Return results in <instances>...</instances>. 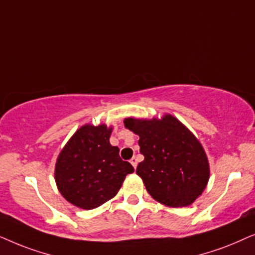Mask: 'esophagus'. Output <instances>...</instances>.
Masks as SVG:
<instances>
[{
    "label": "esophagus",
    "mask_w": 255,
    "mask_h": 255,
    "mask_svg": "<svg viewBox=\"0 0 255 255\" xmlns=\"http://www.w3.org/2000/svg\"><path fill=\"white\" fill-rule=\"evenodd\" d=\"M130 163H131V165H133L134 168H136L137 167V158L136 157H133L130 159Z\"/></svg>",
    "instance_id": "34e87169"
}]
</instances>
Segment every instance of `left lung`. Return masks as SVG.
Segmentation results:
<instances>
[{"instance_id":"8db88e82","label":"left lung","mask_w":255,"mask_h":255,"mask_svg":"<svg viewBox=\"0 0 255 255\" xmlns=\"http://www.w3.org/2000/svg\"><path fill=\"white\" fill-rule=\"evenodd\" d=\"M125 126L140 136L144 159L136 174L149 195L172 208L192 204L208 184L210 169L204 149L191 131L171 115L161 120L128 118Z\"/></svg>"}]
</instances>
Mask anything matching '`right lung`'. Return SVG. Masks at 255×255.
<instances>
[{"instance_id":"right-lung-1","label":"right lung","mask_w":255,"mask_h":255,"mask_svg":"<svg viewBox=\"0 0 255 255\" xmlns=\"http://www.w3.org/2000/svg\"><path fill=\"white\" fill-rule=\"evenodd\" d=\"M112 128L86 125L78 129L58 156L54 177L60 193L71 204L92 210L110 201L120 190L129 162L110 143Z\"/></svg>"}]
</instances>
